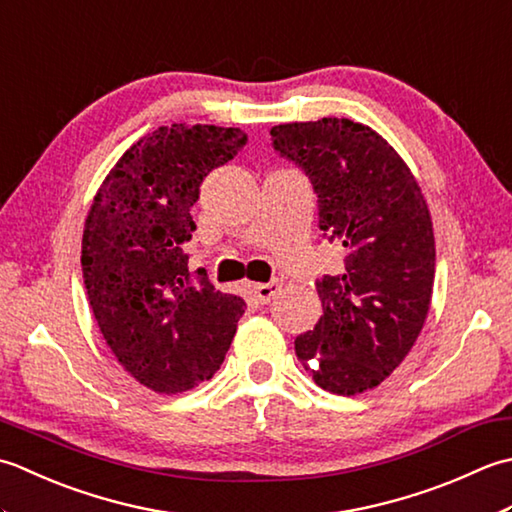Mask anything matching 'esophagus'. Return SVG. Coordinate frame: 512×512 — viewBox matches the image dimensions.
I'll list each match as a JSON object with an SVG mask.
<instances>
[{
  "label": "esophagus",
  "instance_id": "1",
  "mask_svg": "<svg viewBox=\"0 0 512 512\" xmlns=\"http://www.w3.org/2000/svg\"><path fill=\"white\" fill-rule=\"evenodd\" d=\"M280 291V283L278 280H271V283L265 285H254L252 287V294L254 298L260 302V305H267V302L274 300V296Z\"/></svg>",
  "mask_w": 512,
  "mask_h": 512
}]
</instances>
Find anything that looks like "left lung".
Listing matches in <instances>:
<instances>
[{
    "label": "left lung",
    "mask_w": 512,
    "mask_h": 512,
    "mask_svg": "<svg viewBox=\"0 0 512 512\" xmlns=\"http://www.w3.org/2000/svg\"><path fill=\"white\" fill-rule=\"evenodd\" d=\"M271 143L314 185L322 236L344 247V274L316 280L322 316L296 356L329 393L378 387L431 305L435 238L420 185L378 132L349 119L274 125Z\"/></svg>",
    "instance_id": "1"
}]
</instances>
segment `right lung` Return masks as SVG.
Here are the masks:
<instances>
[{
  "mask_svg": "<svg viewBox=\"0 0 512 512\" xmlns=\"http://www.w3.org/2000/svg\"><path fill=\"white\" fill-rule=\"evenodd\" d=\"M238 128L161 125L114 165L81 241L83 285L108 347L134 380L181 393L221 369L245 314L205 271L187 269L201 183L243 150Z\"/></svg>",
  "mask_w": 512,
  "mask_h": 512,
  "instance_id": "right-lung-1",
  "label": "right lung"
}]
</instances>
